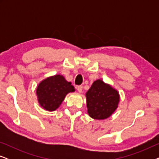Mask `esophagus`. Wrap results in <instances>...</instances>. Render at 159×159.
Here are the masks:
<instances>
[{
    "instance_id": "1",
    "label": "esophagus",
    "mask_w": 159,
    "mask_h": 159,
    "mask_svg": "<svg viewBox=\"0 0 159 159\" xmlns=\"http://www.w3.org/2000/svg\"><path fill=\"white\" fill-rule=\"evenodd\" d=\"M77 88V90L79 93H82V85H78L76 87Z\"/></svg>"
}]
</instances>
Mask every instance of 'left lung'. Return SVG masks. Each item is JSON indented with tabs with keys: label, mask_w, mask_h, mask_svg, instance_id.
<instances>
[{
	"label": "left lung",
	"mask_w": 159,
	"mask_h": 159,
	"mask_svg": "<svg viewBox=\"0 0 159 159\" xmlns=\"http://www.w3.org/2000/svg\"><path fill=\"white\" fill-rule=\"evenodd\" d=\"M88 113L91 118L105 119L109 117L118 107V91L104 83L101 80L93 82L86 93Z\"/></svg>",
	"instance_id": "obj_1"
}]
</instances>
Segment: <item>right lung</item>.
<instances>
[{
  "instance_id": "add662e5",
  "label": "right lung",
  "mask_w": 159,
  "mask_h": 159,
  "mask_svg": "<svg viewBox=\"0 0 159 159\" xmlns=\"http://www.w3.org/2000/svg\"><path fill=\"white\" fill-rule=\"evenodd\" d=\"M74 91L75 88L71 82L57 75L43 80L37 88L36 94L40 105L44 109L53 111L59 107L69 93Z\"/></svg>"
}]
</instances>
